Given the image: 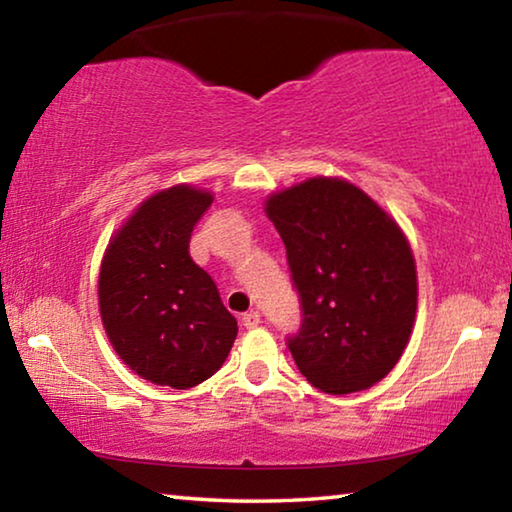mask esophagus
Here are the masks:
<instances>
[{
  "label": "esophagus",
  "instance_id": "obj_1",
  "mask_svg": "<svg viewBox=\"0 0 512 512\" xmlns=\"http://www.w3.org/2000/svg\"><path fill=\"white\" fill-rule=\"evenodd\" d=\"M259 324H262V317H259L257 310H250L243 315V326H246V329H257Z\"/></svg>",
  "mask_w": 512,
  "mask_h": 512
}]
</instances>
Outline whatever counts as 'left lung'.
<instances>
[{
  "label": "left lung",
  "mask_w": 512,
  "mask_h": 512,
  "mask_svg": "<svg viewBox=\"0 0 512 512\" xmlns=\"http://www.w3.org/2000/svg\"><path fill=\"white\" fill-rule=\"evenodd\" d=\"M301 326L287 338L301 375L331 395L395 368L416 317V264L398 223L345 179L315 177L271 195Z\"/></svg>",
  "instance_id": "obj_1"
}]
</instances>
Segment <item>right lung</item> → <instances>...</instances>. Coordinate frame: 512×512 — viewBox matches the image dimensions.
<instances>
[{
    "label": "right lung",
    "mask_w": 512,
    "mask_h": 512,
    "mask_svg": "<svg viewBox=\"0 0 512 512\" xmlns=\"http://www.w3.org/2000/svg\"><path fill=\"white\" fill-rule=\"evenodd\" d=\"M213 195L172 186L144 200L105 250L98 305L114 352L142 379L193 388L220 370L236 319L188 253Z\"/></svg>",
    "instance_id": "right-lung-1"
}]
</instances>
